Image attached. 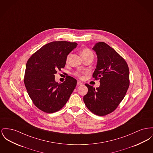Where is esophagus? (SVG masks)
<instances>
[{
  "label": "esophagus",
  "mask_w": 153,
  "mask_h": 153,
  "mask_svg": "<svg viewBox=\"0 0 153 153\" xmlns=\"http://www.w3.org/2000/svg\"><path fill=\"white\" fill-rule=\"evenodd\" d=\"M77 84L78 85H82V83L81 82H80V81H77Z\"/></svg>",
  "instance_id": "esophagus-1"
}]
</instances>
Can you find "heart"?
<instances>
[{"label":"heart","instance_id":"b5f03b06","mask_svg":"<svg viewBox=\"0 0 153 153\" xmlns=\"http://www.w3.org/2000/svg\"><path fill=\"white\" fill-rule=\"evenodd\" d=\"M81 56L82 57H84V56H94V54L92 51L89 49L88 48H84L83 50H82V51H81ZM68 59V57L67 58V60ZM74 74L77 76V77H81V73L79 72H76Z\"/></svg>","mask_w":153,"mask_h":153}]
</instances>
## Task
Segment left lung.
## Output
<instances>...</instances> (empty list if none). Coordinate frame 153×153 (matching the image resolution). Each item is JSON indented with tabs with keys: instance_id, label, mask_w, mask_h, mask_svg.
Returning a JSON list of instances; mask_svg holds the SVG:
<instances>
[{
	"instance_id": "1",
	"label": "left lung",
	"mask_w": 153,
	"mask_h": 153,
	"mask_svg": "<svg viewBox=\"0 0 153 153\" xmlns=\"http://www.w3.org/2000/svg\"><path fill=\"white\" fill-rule=\"evenodd\" d=\"M92 49L98 57L92 77L100 80V86L95 89L85 84L88 92L83 100L92 113L103 116L114 111L125 97L129 86V71L125 59L106 43L99 42Z\"/></svg>"
}]
</instances>
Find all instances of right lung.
Wrapping results in <instances>:
<instances>
[{
    "label": "right lung",
    "instance_id": "1",
    "mask_svg": "<svg viewBox=\"0 0 153 153\" xmlns=\"http://www.w3.org/2000/svg\"><path fill=\"white\" fill-rule=\"evenodd\" d=\"M75 42L58 41L38 50L27 60L24 84L33 104L42 111L53 113L61 110L69 99L77 80L69 76L62 83L55 74L65 66L68 55L76 47Z\"/></svg>",
    "mask_w": 153,
    "mask_h": 153
}]
</instances>
